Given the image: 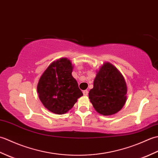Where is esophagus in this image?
Returning a JSON list of instances; mask_svg holds the SVG:
<instances>
[{"mask_svg":"<svg viewBox=\"0 0 158 158\" xmlns=\"http://www.w3.org/2000/svg\"><path fill=\"white\" fill-rule=\"evenodd\" d=\"M83 94L84 96H87L88 94V90L85 89V90H84V91H83Z\"/></svg>","mask_w":158,"mask_h":158,"instance_id":"esophagus-1","label":"esophagus"}]
</instances>
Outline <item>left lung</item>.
I'll return each instance as SVG.
<instances>
[{"mask_svg":"<svg viewBox=\"0 0 158 158\" xmlns=\"http://www.w3.org/2000/svg\"><path fill=\"white\" fill-rule=\"evenodd\" d=\"M127 88L122 74L110 62H104L97 70L89 98L94 108L103 115H111L123 108Z\"/></svg>","mask_w":158,"mask_h":158,"instance_id":"8db88e82","label":"left lung"}]
</instances>
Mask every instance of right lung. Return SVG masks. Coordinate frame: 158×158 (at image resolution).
I'll use <instances>...</instances> for the list:
<instances>
[{
    "label": "right lung",
    "mask_w": 158,
    "mask_h": 158,
    "mask_svg": "<svg viewBox=\"0 0 158 158\" xmlns=\"http://www.w3.org/2000/svg\"><path fill=\"white\" fill-rule=\"evenodd\" d=\"M74 66L67 58L52 62L40 77L37 84L39 98L49 111L62 115L71 109L83 96L72 75Z\"/></svg>",
    "instance_id": "obj_1"
}]
</instances>
